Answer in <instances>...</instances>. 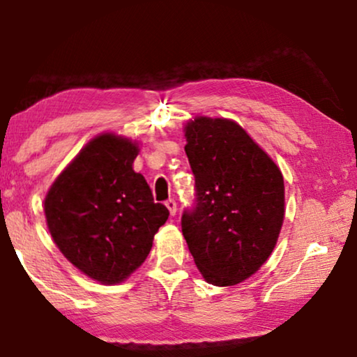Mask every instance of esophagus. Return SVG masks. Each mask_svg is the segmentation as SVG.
I'll return each instance as SVG.
<instances>
[{
    "instance_id": "1",
    "label": "esophagus",
    "mask_w": 357,
    "mask_h": 357,
    "mask_svg": "<svg viewBox=\"0 0 357 357\" xmlns=\"http://www.w3.org/2000/svg\"><path fill=\"white\" fill-rule=\"evenodd\" d=\"M165 206H167L170 216H175V213H177V203H175V199H167V202H165Z\"/></svg>"
}]
</instances>
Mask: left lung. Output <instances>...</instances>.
<instances>
[{
	"instance_id": "1",
	"label": "left lung",
	"mask_w": 357,
	"mask_h": 357,
	"mask_svg": "<svg viewBox=\"0 0 357 357\" xmlns=\"http://www.w3.org/2000/svg\"><path fill=\"white\" fill-rule=\"evenodd\" d=\"M195 206L182 232L204 280L234 286L271 255L284 219V180L273 159L236 121L197 116L185 125Z\"/></svg>"
}]
</instances>
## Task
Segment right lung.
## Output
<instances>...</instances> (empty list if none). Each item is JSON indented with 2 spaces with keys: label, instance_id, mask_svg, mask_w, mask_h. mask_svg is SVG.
Returning <instances> with one entry per match:
<instances>
[{
  "label": "right lung",
  "instance_id": "right-lung-1",
  "mask_svg": "<svg viewBox=\"0 0 357 357\" xmlns=\"http://www.w3.org/2000/svg\"><path fill=\"white\" fill-rule=\"evenodd\" d=\"M138 144L104 133L91 139L45 197L47 226L60 252L102 284L125 281L149 255L169 209L133 170Z\"/></svg>",
  "mask_w": 357,
  "mask_h": 357
}]
</instances>
